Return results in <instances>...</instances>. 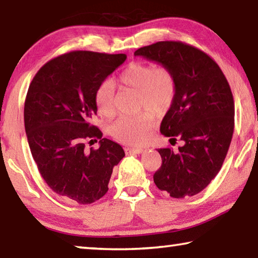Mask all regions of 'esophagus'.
Segmentation results:
<instances>
[{
	"label": "esophagus",
	"instance_id": "34e87169",
	"mask_svg": "<svg viewBox=\"0 0 258 258\" xmlns=\"http://www.w3.org/2000/svg\"><path fill=\"white\" fill-rule=\"evenodd\" d=\"M125 152H126V155H128V154H142L143 152V149L142 148H131V147H126L125 148Z\"/></svg>",
	"mask_w": 258,
	"mask_h": 258
}]
</instances>
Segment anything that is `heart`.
I'll return each mask as SVG.
<instances>
[{
  "label": "heart",
  "mask_w": 258,
  "mask_h": 258,
  "mask_svg": "<svg viewBox=\"0 0 258 258\" xmlns=\"http://www.w3.org/2000/svg\"><path fill=\"white\" fill-rule=\"evenodd\" d=\"M118 83L126 89L139 92V107L151 109L158 115L165 113L173 104L176 83L173 73L165 66L148 62H132L119 74ZM95 102L99 112L111 117L117 110V92L110 80L103 81L98 87ZM150 110L137 115H124L116 119L109 132L118 141L130 146H141L149 140L155 116Z\"/></svg>",
  "instance_id": "b5f03b06"
}]
</instances>
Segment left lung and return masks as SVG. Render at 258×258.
I'll use <instances>...</instances> for the list:
<instances>
[{
	"instance_id": "left-lung-1",
	"label": "left lung",
	"mask_w": 258,
	"mask_h": 258,
	"mask_svg": "<svg viewBox=\"0 0 258 258\" xmlns=\"http://www.w3.org/2000/svg\"><path fill=\"white\" fill-rule=\"evenodd\" d=\"M134 55L167 67L176 83L173 104L160 125L174 152L158 149L161 166L154 174L159 190L173 198L199 194L217 175L228 154L234 128V101L223 72L211 56L180 41H163L140 47Z\"/></svg>"
}]
</instances>
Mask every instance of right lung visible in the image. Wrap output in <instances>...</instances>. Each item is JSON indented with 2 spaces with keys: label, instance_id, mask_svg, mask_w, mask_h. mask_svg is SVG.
<instances>
[{
  "label": "right lung",
  "instance_id": "add662e5",
  "mask_svg": "<svg viewBox=\"0 0 258 258\" xmlns=\"http://www.w3.org/2000/svg\"><path fill=\"white\" fill-rule=\"evenodd\" d=\"M126 54L72 51L52 59L30 83L24 119L30 152L43 180L55 194L87 205L108 191L113 166L125 152L92 125L95 94ZM99 140V150H85Z\"/></svg>",
  "mask_w": 258,
  "mask_h": 258
}]
</instances>
